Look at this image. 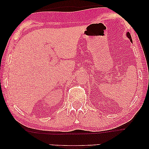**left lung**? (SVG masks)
Wrapping results in <instances>:
<instances>
[{"instance_id":"left-lung-1","label":"left lung","mask_w":149,"mask_h":149,"mask_svg":"<svg viewBox=\"0 0 149 149\" xmlns=\"http://www.w3.org/2000/svg\"><path fill=\"white\" fill-rule=\"evenodd\" d=\"M127 37L130 38V41L132 42V37H131V34H130V32H127Z\"/></svg>"}]
</instances>
